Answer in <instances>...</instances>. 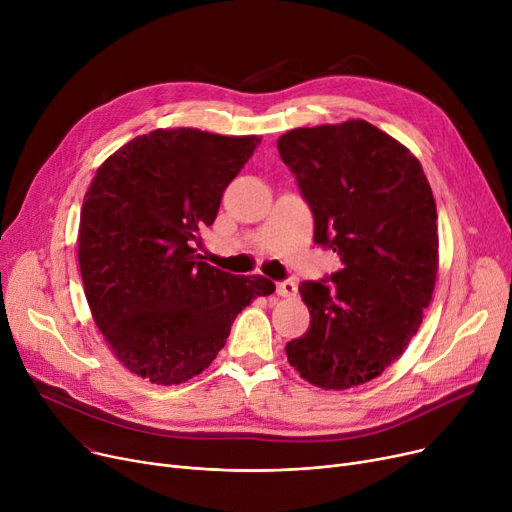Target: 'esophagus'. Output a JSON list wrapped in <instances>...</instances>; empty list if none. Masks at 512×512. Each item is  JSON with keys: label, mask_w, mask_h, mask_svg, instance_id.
<instances>
[{"label": "esophagus", "mask_w": 512, "mask_h": 512, "mask_svg": "<svg viewBox=\"0 0 512 512\" xmlns=\"http://www.w3.org/2000/svg\"><path fill=\"white\" fill-rule=\"evenodd\" d=\"M278 294L280 297H294L297 294V282L294 280H284L278 284Z\"/></svg>", "instance_id": "34e87169"}]
</instances>
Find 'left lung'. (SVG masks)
Returning <instances> with one entry per match:
<instances>
[{"instance_id": "obj_1", "label": "left lung", "mask_w": 512, "mask_h": 512, "mask_svg": "<svg viewBox=\"0 0 512 512\" xmlns=\"http://www.w3.org/2000/svg\"><path fill=\"white\" fill-rule=\"evenodd\" d=\"M313 211L315 245L340 255L328 280L303 282L311 324L288 363L324 390L382 375L417 334L438 274V213L419 159L365 120L294 128L278 139Z\"/></svg>"}]
</instances>
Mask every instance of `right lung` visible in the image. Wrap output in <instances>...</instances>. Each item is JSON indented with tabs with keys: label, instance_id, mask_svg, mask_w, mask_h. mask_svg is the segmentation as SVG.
I'll return each mask as SVG.
<instances>
[{
	"label": "right lung",
	"instance_id": "right-lung-1",
	"mask_svg": "<svg viewBox=\"0 0 512 512\" xmlns=\"http://www.w3.org/2000/svg\"><path fill=\"white\" fill-rule=\"evenodd\" d=\"M261 137L157 128L99 166L80 211L78 265L91 315L139 378L176 386L215 359L236 315L276 290L205 261L201 232Z\"/></svg>",
	"mask_w": 512,
	"mask_h": 512
}]
</instances>
